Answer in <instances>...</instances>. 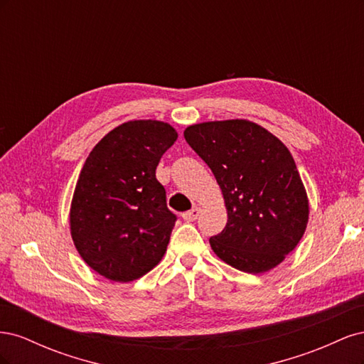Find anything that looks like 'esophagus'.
I'll return each mask as SVG.
<instances>
[{"label": "esophagus", "instance_id": "esophagus-1", "mask_svg": "<svg viewBox=\"0 0 364 364\" xmlns=\"http://www.w3.org/2000/svg\"><path fill=\"white\" fill-rule=\"evenodd\" d=\"M200 214V208L199 206H194L193 209H190V211H186L182 214V218L186 220V222H194V220L199 217Z\"/></svg>", "mask_w": 364, "mask_h": 364}]
</instances>
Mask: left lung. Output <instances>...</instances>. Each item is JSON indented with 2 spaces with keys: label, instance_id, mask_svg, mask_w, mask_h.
Returning <instances> with one entry per match:
<instances>
[{
  "label": "left lung",
  "instance_id": "8db88e82",
  "mask_svg": "<svg viewBox=\"0 0 364 364\" xmlns=\"http://www.w3.org/2000/svg\"><path fill=\"white\" fill-rule=\"evenodd\" d=\"M183 136L223 193L228 223L209 238L215 255L247 273L277 267L301 241L310 213L289 149L247 119L194 124Z\"/></svg>",
  "mask_w": 364,
  "mask_h": 364
}]
</instances>
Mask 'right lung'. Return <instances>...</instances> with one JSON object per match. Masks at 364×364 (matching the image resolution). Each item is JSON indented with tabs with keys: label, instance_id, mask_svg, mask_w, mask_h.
I'll use <instances>...</instances> for the list:
<instances>
[{
	"label": "right lung",
	"instance_id": "right-lung-1",
	"mask_svg": "<svg viewBox=\"0 0 364 364\" xmlns=\"http://www.w3.org/2000/svg\"><path fill=\"white\" fill-rule=\"evenodd\" d=\"M176 139L178 132L162 121H127L86 158L71 202V237L102 277L130 282L162 259L178 217L156 167Z\"/></svg>",
	"mask_w": 364,
	"mask_h": 364
}]
</instances>
